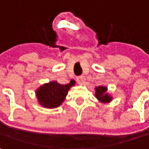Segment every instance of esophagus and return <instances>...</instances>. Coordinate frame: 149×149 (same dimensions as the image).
<instances>
[{
	"label": "esophagus",
	"instance_id": "esophagus-1",
	"mask_svg": "<svg viewBox=\"0 0 149 149\" xmlns=\"http://www.w3.org/2000/svg\"><path fill=\"white\" fill-rule=\"evenodd\" d=\"M77 82H78L80 84H83L84 83V77L80 76V77H78L77 78Z\"/></svg>",
	"mask_w": 149,
	"mask_h": 149
}]
</instances>
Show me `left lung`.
Here are the masks:
<instances>
[{
	"mask_svg": "<svg viewBox=\"0 0 149 149\" xmlns=\"http://www.w3.org/2000/svg\"><path fill=\"white\" fill-rule=\"evenodd\" d=\"M95 96L100 103L107 104L112 101V96L108 93V88L106 86H97L95 88Z\"/></svg>",
	"mask_w": 149,
	"mask_h": 149,
	"instance_id": "obj_1",
	"label": "left lung"
}]
</instances>
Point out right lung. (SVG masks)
<instances>
[{"label": "right lung", "mask_w": 149, "mask_h": 149, "mask_svg": "<svg viewBox=\"0 0 149 149\" xmlns=\"http://www.w3.org/2000/svg\"><path fill=\"white\" fill-rule=\"evenodd\" d=\"M75 84V80L72 79L67 84H60L57 81H51L42 84L35 91L39 104L48 109L60 106L65 101L70 88L74 86Z\"/></svg>", "instance_id": "obj_1"}]
</instances>
